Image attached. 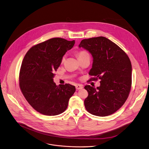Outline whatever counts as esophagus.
Wrapping results in <instances>:
<instances>
[{"label": "esophagus", "instance_id": "esophagus-1", "mask_svg": "<svg viewBox=\"0 0 149 149\" xmlns=\"http://www.w3.org/2000/svg\"><path fill=\"white\" fill-rule=\"evenodd\" d=\"M75 87H76L77 90H81V89H82L83 88L82 85H81V84H78V85L76 86Z\"/></svg>", "mask_w": 149, "mask_h": 149}]
</instances>
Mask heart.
<instances>
[{
  "label": "heart",
  "instance_id": "1",
  "mask_svg": "<svg viewBox=\"0 0 149 149\" xmlns=\"http://www.w3.org/2000/svg\"><path fill=\"white\" fill-rule=\"evenodd\" d=\"M88 54V53H87L86 51H80L79 52H78V54H77V55H78V57L79 58V57H80V56H83V55H86V54ZM65 61V56H63V58H62V62H63Z\"/></svg>",
  "mask_w": 149,
  "mask_h": 149
}]
</instances>
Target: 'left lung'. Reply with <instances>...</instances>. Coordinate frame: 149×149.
<instances>
[{
    "instance_id": "left-lung-1",
    "label": "left lung",
    "mask_w": 149,
    "mask_h": 149,
    "mask_svg": "<svg viewBox=\"0 0 149 149\" xmlns=\"http://www.w3.org/2000/svg\"><path fill=\"white\" fill-rule=\"evenodd\" d=\"M79 47L89 51L93 58L89 81L100 79L95 88L85 86L88 95L84 101L86 109L99 116H110L119 110L127 99L132 87L130 60L116 43L99 36L83 39Z\"/></svg>"
}]
</instances>
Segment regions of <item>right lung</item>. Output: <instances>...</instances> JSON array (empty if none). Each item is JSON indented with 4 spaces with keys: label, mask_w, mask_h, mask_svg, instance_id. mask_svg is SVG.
<instances>
[{
    "label": "right lung",
    "mask_w": 149,
    "mask_h": 149,
    "mask_svg": "<svg viewBox=\"0 0 149 149\" xmlns=\"http://www.w3.org/2000/svg\"><path fill=\"white\" fill-rule=\"evenodd\" d=\"M74 44L75 40L52 38L33 46L24 57L19 72L20 88L29 103L43 115L63 113L75 91L74 86L66 83L58 86L53 81L54 72Z\"/></svg>",
    "instance_id": "add662e5"
}]
</instances>
